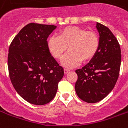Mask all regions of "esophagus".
Segmentation results:
<instances>
[{"label":"esophagus","mask_w":128,"mask_h":128,"mask_svg":"<svg viewBox=\"0 0 128 128\" xmlns=\"http://www.w3.org/2000/svg\"><path fill=\"white\" fill-rule=\"evenodd\" d=\"M70 71V69H68V68H64V72L65 73H67V72H68Z\"/></svg>","instance_id":"34e87169"}]
</instances>
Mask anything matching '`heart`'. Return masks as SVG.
I'll return each mask as SVG.
<instances>
[{
	"mask_svg": "<svg viewBox=\"0 0 128 128\" xmlns=\"http://www.w3.org/2000/svg\"><path fill=\"white\" fill-rule=\"evenodd\" d=\"M47 46L50 54L58 60L68 46L70 50L62 58V63L71 68L95 56L99 47V38L94 32H87L79 26H67L60 31L58 36H50Z\"/></svg>",
	"mask_w": 128,
	"mask_h": 128,
	"instance_id": "heart-1",
	"label": "heart"
}]
</instances>
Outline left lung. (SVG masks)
<instances>
[{"instance_id": "left-lung-1", "label": "left lung", "mask_w": 128, "mask_h": 128, "mask_svg": "<svg viewBox=\"0 0 128 128\" xmlns=\"http://www.w3.org/2000/svg\"><path fill=\"white\" fill-rule=\"evenodd\" d=\"M99 47L89 63L77 69L75 91L82 100L96 103L112 91L118 80L121 66V48L107 26L96 22Z\"/></svg>"}]
</instances>
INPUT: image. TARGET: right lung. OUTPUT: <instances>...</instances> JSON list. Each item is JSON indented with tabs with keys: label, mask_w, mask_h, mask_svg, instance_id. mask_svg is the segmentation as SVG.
Segmentation results:
<instances>
[{
	"label": "right lung",
	"mask_w": 128,
	"mask_h": 128,
	"mask_svg": "<svg viewBox=\"0 0 128 128\" xmlns=\"http://www.w3.org/2000/svg\"><path fill=\"white\" fill-rule=\"evenodd\" d=\"M57 26L29 23L9 47L7 65L14 88L24 100L44 105L55 97L64 69L50 55L47 38Z\"/></svg>",
	"instance_id": "obj_1"
}]
</instances>
